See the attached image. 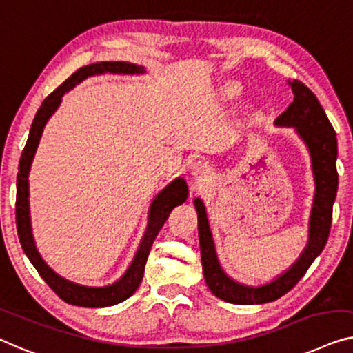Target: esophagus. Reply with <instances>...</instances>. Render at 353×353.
<instances>
[{
    "label": "esophagus",
    "mask_w": 353,
    "mask_h": 353,
    "mask_svg": "<svg viewBox=\"0 0 353 353\" xmlns=\"http://www.w3.org/2000/svg\"><path fill=\"white\" fill-rule=\"evenodd\" d=\"M208 171L210 170H208L206 163H203V161H195L192 165V174L195 176L196 181H201V179L208 174Z\"/></svg>",
    "instance_id": "1"
}]
</instances>
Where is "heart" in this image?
<instances>
[{
  "label": "heart",
  "instance_id": "obj_1",
  "mask_svg": "<svg viewBox=\"0 0 353 353\" xmlns=\"http://www.w3.org/2000/svg\"><path fill=\"white\" fill-rule=\"evenodd\" d=\"M228 92H230V94H232V96H233V94H236V92H238V88H235V86L228 88Z\"/></svg>",
  "mask_w": 353,
  "mask_h": 353
}]
</instances>
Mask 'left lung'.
Here are the masks:
<instances>
[{
    "instance_id": "obj_1",
    "label": "left lung",
    "mask_w": 353,
    "mask_h": 353,
    "mask_svg": "<svg viewBox=\"0 0 353 353\" xmlns=\"http://www.w3.org/2000/svg\"><path fill=\"white\" fill-rule=\"evenodd\" d=\"M288 83L294 94V101L276 118L275 125L294 128L310 152L312 171L315 177V198L309 224V243L299 259L291 265V269H288L274 281L256 288L241 285V283L232 280L222 270L216 254L211 228L208 224L206 208L200 198H195L205 281L212 294L222 301L230 302V304H265V302H272L286 294L305 275L312 262L323 251L327 236H330L332 205H334L337 183H339V176L336 170V132L315 94L297 79Z\"/></svg>"
}]
</instances>
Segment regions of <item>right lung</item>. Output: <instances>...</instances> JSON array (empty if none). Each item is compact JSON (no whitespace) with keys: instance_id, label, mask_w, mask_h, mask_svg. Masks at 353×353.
Masks as SVG:
<instances>
[{"instance_id":"right-lung-1","label":"right lung","mask_w":353,"mask_h":353,"mask_svg":"<svg viewBox=\"0 0 353 353\" xmlns=\"http://www.w3.org/2000/svg\"><path fill=\"white\" fill-rule=\"evenodd\" d=\"M102 73H118V75H141L145 73L143 67L136 65L131 62H96L91 65L81 67L73 73L70 78H67L56 91L49 94L44 99L41 107L38 108L34 120L30 128V134L23 148L21 161H19V174H17V195H16V222H17V233L19 240H21L22 250L26 252L27 257L32 262L38 274L41 275L44 281L48 283L49 288L65 301L67 304L79 305V307H108L120 304V302L126 301L131 297L136 290L141 285L143 269H145V262L150 252V248L155 241L158 232L161 230L163 224H165L170 212L174 210L176 206L182 205L187 200L188 188L187 183L182 177H177L172 181L170 185H166L163 190L155 196L152 201L150 211H148V224L143 233L141 245L134 256L131 265L128 267L120 280L108 286H84L73 283L67 278L57 275L34 246V240L32 235V222H30V208H28V172L30 166H32L34 152L41 139L43 129L54 112L57 110L62 102V96L77 86L78 83L84 81V79L94 75H102Z\"/></svg>"}]
</instances>
